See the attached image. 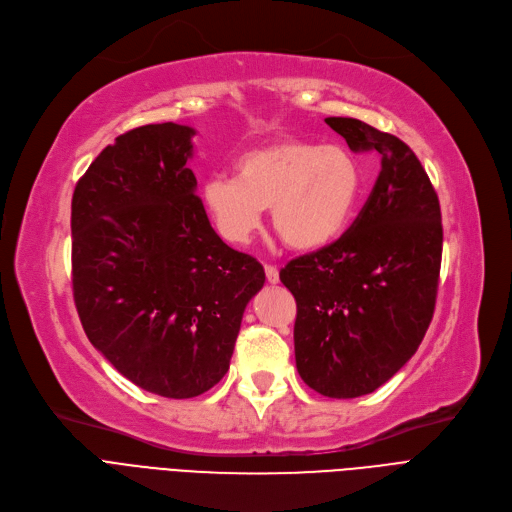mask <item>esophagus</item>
I'll use <instances>...</instances> for the list:
<instances>
[{
    "mask_svg": "<svg viewBox=\"0 0 512 512\" xmlns=\"http://www.w3.org/2000/svg\"><path fill=\"white\" fill-rule=\"evenodd\" d=\"M265 278H268V282H270V284H276V282L280 280V274H278V268H276V265L265 263Z\"/></svg>",
    "mask_w": 512,
    "mask_h": 512,
    "instance_id": "34e87169",
    "label": "esophagus"
}]
</instances>
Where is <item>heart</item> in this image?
I'll return each instance as SVG.
<instances>
[{"label": "heart", "instance_id": "obj_1", "mask_svg": "<svg viewBox=\"0 0 512 512\" xmlns=\"http://www.w3.org/2000/svg\"><path fill=\"white\" fill-rule=\"evenodd\" d=\"M236 177L211 175L201 203L215 232L230 244L249 242L272 207V226L295 251H318L335 240L358 201L362 169L339 144L280 138L244 150Z\"/></svg>", "mask_w": 512, "mask_h": 512}]
</instances>
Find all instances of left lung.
Masks as SVG:
<instances>
[{
	"label": "left lung",
	"mask_w": 512,
	"mask_h": 512,
	"mask_svg": "<svg viewBox=\"0 0 512 512\" xmlns=\"http://www.w3.org/2000/svg\"><path fill=\"white\" fill-rule=\"evenodd\" d=\"M324 121L353 152H379L381 173L349 230L288 261L280 280L297 301L299 376L326 397L349 399L385 385L425 337L443 228L437 192L408 144L360 119Z\"/></svg>",
	"instance_id": "obj_1"
}]
</instances>
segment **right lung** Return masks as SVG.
<instances>
[{"label":"right lung","instance_id":"right-lung-1","mask_svg":"<svg viewBox=\"0 0 512 512\" xmlns=\"http://www.w3.org/2000/svg\"><path fill=\"white\" fill-rule=\"evenodd\" d=\"M194 129L157 123L106 146L71 205L73 297L90 343L144 391L188 399L230 368L263 265L209 224L188 169Z\"/></svg>","mask_w":512,"mask_h":512}]
</instances>
